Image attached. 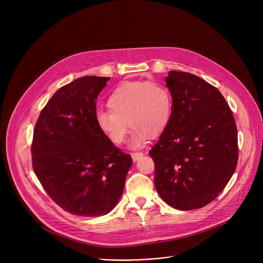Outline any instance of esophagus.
<instances>
[{
	"label": "esophagus",
	"instance_id": "1",
	"mask_svg": "<svg viewBox=\"0 0 263 263\" xmlns=\"http://www.w3.org/2000/svg\"><path fill=\"white\" fill-rule=\"evenodd\" d=\"M131 156H132L133 161H137L140 158H142L144 156V154L143 153H139V151H137V153H132Z\"/></svg>",
	"mask_w": 263,
	"mask_h": 263
}]
</instances>
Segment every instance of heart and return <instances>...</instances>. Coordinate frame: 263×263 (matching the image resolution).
I'll return each instance as SVG.
<instances>
[{"instance_id":"1","label":"heart","mask_w":263,"mask_h":263,"mask_svg":"<svg viewBox=\"0 0 263 263\" xmlns=\"http://www.w3.org/2000/svg\"><path fill=\"white\" fill-rule=\"evenodd\" d=\"M109 110H99L96 123L99 130L115 145L126 140L127 123L133 129L131 144L143 146L148 136H159L172 118L173 98L162 83L133 81L120 84L107 100Z\"/></svg>"}]
</instances>
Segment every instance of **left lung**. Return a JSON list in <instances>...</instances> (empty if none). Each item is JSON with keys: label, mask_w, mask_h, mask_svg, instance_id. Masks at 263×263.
<instances>
[{"label": "left lung", "mask_w": 263, "mask_h": 263, "mask_svg": "<svg viewBox=\"0 0 263 263\" xmlns=\"http://www.w3.org/2000/svg\"><path fill=\"white\" fill-rule=\"evenodd\" d=\"M172 118L149 151L155 185L173 208H202L224 190L237 167L238 130L224 96L201 78L170 71Z\"/></svg>", "instance_id": "obj_1"}]
</instances>
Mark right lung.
I'll list each match as a JSON object with an SVG mask.
<instances>
[{"instance_id": "right-lung-1", "label": "right lung", "mask_w": 263, "mask_h": 263, "mask_svg": "<svg viewBox=\"0 0 263 263\" xmlns=\"http://www.w3.org/2000/svg\"><path fill=\"white\" fill-rule=\"evenodd\" d=\"M109 78L82 77L61 87L41 110L32 142L33 170L52 200L79 216L114 209L132 165L96 123L97 98Z\"/></svg>"}]
</instances>
